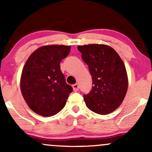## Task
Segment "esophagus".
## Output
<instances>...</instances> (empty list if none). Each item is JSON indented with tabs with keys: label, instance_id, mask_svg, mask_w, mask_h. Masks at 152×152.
I'll list each match as a JSON object with an SVG mask.
<instances>
[{
	"label": "esophagus",
	"instance_id": "34e87169",
	"mask_svg": "<svg viewBox=\"0 0 152 152\" xmlns=\"http://www.w3.org/2000/svg\"><path fill=\"white\" fill-rule=\"evenodd\" d=\"M73 88H74V91H77L78 88H79V86H78V84H77V83H76V84L73 85Z\"/></svg>",
	"mask_w": 152,
	"mask_h": 152
}]
</instances>
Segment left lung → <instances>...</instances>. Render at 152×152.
<instances>
[{
  "mask_svg": "<svg viewBox=\"0 0 152 152\" xmlns=\"http://www.w3.org/2000/svg\"><path fill=\"white\" fill-rule=\"evenodd\" d=\"M83 61L88 65L94 86L83 95L91 111L106 115L121 105L128 88L124 62L111 47L103 44L78 46Z\"/></svg>",
  "mask_w": 152,
  "mask_h": 152,
  "instance_id": "8db88e82",
  "label": "left lung"
}]
</instances>
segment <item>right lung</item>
<instances>
[{"label": "right lung", "instance_id": "add662e5", "mask_svg": "<svg viewBox=\"0 0 152 152\" xmlns=\"http://www.w3.org/2000/svg\"><path fill=\"white\" fill-rule=\"evenodd\" d=\"M71 46H45L28 58L21 74L20 89L28 106L41 116H53L61 111L73 91L61 71L60 62Z\"/></svg>", "mask_w": 152, "mask_h": 152}]
</instances>
